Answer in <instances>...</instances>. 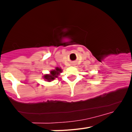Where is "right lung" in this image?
I'll return each instance as SVG.
<instances>
[{
    "label": "right lung",
    "mask_w": 132,
    "mask_h": 132,
    "mask_svg": "<svg viewBox=\"0 0 132 132\" xmlns=\"http://www.w3.org/2000/svg\"><path fill=\"white\" fill-rule=\"evenodd\" d=\"M61 72V69L59 67H56L55 70H53V71H52L50 72L51 74L50 75H44V79L45 80H47V81H51L52 80H54L55 78L57 77L58 75Z\"/></svg>",
    "instance_id": "add662e5"
}]
</instances>
